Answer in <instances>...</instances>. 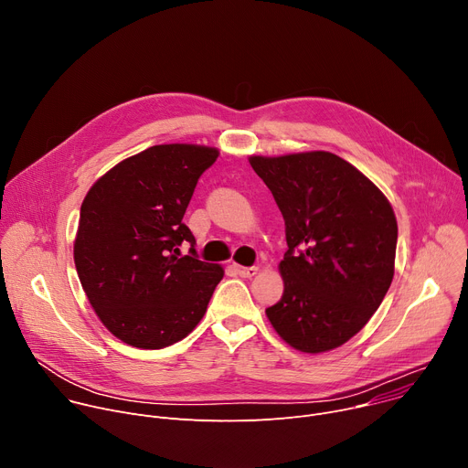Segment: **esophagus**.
<instances>
[{"instance_id":"34e87169","label":"esophagus","mask_w":468,"mask_h":468,"mask_svg":"<svg viewBox=\"0 0 468 468\" xmlns=\"http://www.w3.org/2000/svg\"><path fill=\"white\" fill-rule=\"evenodd\" d=\"M235 271L242 278H253V276L258 274V267H240V265H235Z\"/></svg>"}]
</instances>
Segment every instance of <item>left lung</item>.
Instances as JSON below:
<instances>
[{
    "label": "left lung",
    "mask_w": 468,
    "mask_h": 468,
    "mask_svg": "<svg viewBox=\"0 0 468 468\" xmlns=\"http://www.w3.org/2000/svg\"><path fill=\"white\" fill-rule=\"evenodd\" d=\"M285 220L282 299L265 310L301 353L332 351L358 334L392 283L394 208L362 172L328 151L248 158Z\"/></svg>",
    "instance_id": "left-lung-1"
}]
</instances>
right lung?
Listing matches in <instances>:
<instances>
[{
	"mask_svg": "<svg viewBox=\"0 0 468 468\" xmlns=\"http://www.w3.org/2000/svg\"><path fill=\"white\" fill-rule=\"evenodd\" d=\"M217 147L153 145L115 164L83 197L74 265L102 324L126 346L162 349L186 337L224 278L215 263L181 256L197 179Z\"/></svg>",
	"mask_w": 468,
	"mask_h": 468,
	"instance_id": "1",
	"label": "right lung"
}]
</instances>
